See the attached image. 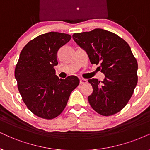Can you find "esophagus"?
Here are the masks:
<instances>
[{
  "mask_svg": "<svg viewBox=\"0 0 150 150\" xmlns=\"http://www.w3.org/2000/svg\"><path fill=\"white\" fill-rule=\"evenodd\" d=\"M86 82H87V80L86 79H81L80 81H79V84H86Z\"/></svg>",
  "mask_w": 150,
  "mask_h": 150,
  "instance_id": "esophagus-1",
  "label": "esophagus"
}]
</instances>
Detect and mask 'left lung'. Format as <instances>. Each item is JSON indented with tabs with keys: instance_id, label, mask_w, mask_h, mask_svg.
Instances as JSON below:
<instances>
[{
	"instance_id": "left-lung-1",
	"label": "left lung",
	"mask_w": 150,
	"mask_h": 150,
	"mask_svg": "<svg viewBox=\"0 0 150 150\" xmlns=\"http://www.w3.org/2000/svg\"><path fill=\"white\" fill-rule=\"evenodd\" d=\"M74 41L86 51L91 63L99 64L105 75L88 81L93 93L88 97L90 105L99 114L109 116L121 111L128 103L138 82V63L124 39L107 30L94 29L73 34Z\"/></svg>"
}]
</instances>
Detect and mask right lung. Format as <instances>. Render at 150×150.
Returning <instances> with one entry per match:
<instances>
[{
	"instance_id": "add662e5",
	"label": "right lung",
	"mask_w": 150,
	"mask_h": 150,
	"mask_svg": "<svg viewBox=\"0 0 150 150\" xmlns=\"http://www.w3.org/2000/svg\"><path fill=\"white\" fill-rule=\"evenodd\" d=\"M71 39L67 34L50 32L29 41L21 52L14 71L18 89L28 109L41 118L50 120L61 114L79 84L74 75L59 79L54 68L59 49Z\"/></svg>"
}]
</instances>
